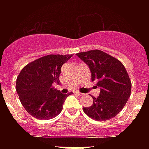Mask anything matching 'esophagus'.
Here are the masks:
<instances>
[{"label":"esophagus","instance_id":"1","mask_svg":"<svg viewBox=\"0 0 149 149\" xmlns=\"http://www.w3.org/2000/svg\"><path fill=\"white\" fill-rule=\"evenodd\" d=\"M75 94H77V95L78 96H82L83 95V93H81L80 92H79V91H75Z\"/></svg>","mask_w":149,"mask_h":149}]
</instances>
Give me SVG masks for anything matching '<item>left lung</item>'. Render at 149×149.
Instances as JSON below:
<instances>
[{
    "label": "left lung",
    "instance_id": "8db88e82",
    "mask_svg": "<svg viewBox=\"0 0 149 149\" xmlns=\"http://www.w3.org/2000/svg\"><path fill=\"white\" fill-rule=\"evenodd\" d=\"M90 68L91 80L100 88L93 105L84 107V113L96 120H110L124 108L131 96L132 83L122 63L98 49L77 54Z\"/></svg>",
    "mask_w": 149,
    "mask_h": 149
}]
</instances>
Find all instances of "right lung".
<instances>
[{
  "label": "right lung",
  "instance_id": "add662e5",
  "mask_svg": "<svg viewBox=\"0 0 149 149\" xmlns=\"http://www.w3.org/2000/svg\"><path fill=\"white\" fill-rule=\"evenodd\" d=\"M72 55H48L26 65L16 80V91L24 109L39 120H49L58 115L69 94L54 89L59 83L62 65Z\"/></svg>",
  "mask_w": 149,
  "mask_h": 149
}]
</instances>
